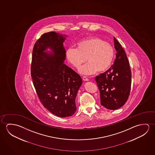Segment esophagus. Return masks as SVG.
I'll return each mask as SVG.
<instances>
[{
  "label": "esophagus",
  "instance_id": "1",
  "mask_svg": "<svg viewBox=\"0 0 155 155\" xmlns=\"http://www.w3.org/2000/svg\"><path fill=\"white\" fill-rule=\"evenodd\" d=\"M82 79H83V80H84V81H89V79L86 77V76H84L83 77V78H82Z\"/></svg>",
  "mask_w": 155,
  "mask_h": 155
}]
</instances>
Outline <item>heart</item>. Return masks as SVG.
Returning a JSON list of instances; mask_svg holds the SVG:
<instances>
[{"label": "heart", "instance_id": "heart-1", "mask_svg": "<svg viewBox=\"0 0 155 155\" xmlns=\"http://www.w3.org/2000/svg\"><path fill=\"white\" fill-rule=\"evenodd\" d=\"M76 48H69L66 52L67 61L76 68H79L85 60L87 64L79 69L83 75L101 73L109 69L113 61L114 49L109 43L98 37H91L81 40L76 44Z\"/></svg>", "mask_w": 155, "mask_h": 155}]
</instances>
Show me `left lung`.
I'll list each match as a JSON object with an SVG mask.
<instances>
[{
  "instance_id": "8db88e82",
  "label": "left lung",
  "mask_w": 155,
  "mask_h": 155,
  "mask_svg": "<svg viewBox=\"0 0 155 155\" xmlns=\"http://www.w3.org/2000/svg\"><path fill=\"white\" fill-rule=\"evenodd\" d=\"M114 41L116 58L113 64L95 78L101 105L110 110H116L125 104L130 95L131 82V73L125 51L115 37Z\"/></svg>"
}]
</instances>
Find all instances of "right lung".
Wrapping results in <instances>:
<instances>
[{
    "instance_id": "add662e5",
    "label": "right lung",
    "mask_w": 155,
    "mask_h": 155,
    "mask_svg": "<svg viewBox=\"0 0 155 155\" xmlns=\"http://www.w3.org/2000/svg\"><path fill=\"white\" fill-rule=\"evenodd\" d=\"M66 37L55 32L42 35L33 47L31 64V76L40 101L60 117L71 116L76 111L75 98L82 84L79 74L64 64Z\"/></svg>"
}]
</instances>
